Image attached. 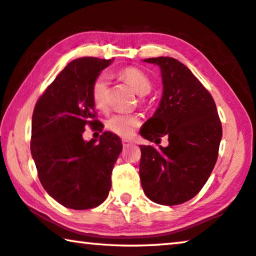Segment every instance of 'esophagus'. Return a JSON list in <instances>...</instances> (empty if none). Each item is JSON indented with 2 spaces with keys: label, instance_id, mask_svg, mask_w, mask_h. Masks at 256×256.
<instances>
[{
  "label": "esophagus",
  "instance_id": "obj_1",
  "mask_svg": "<svg viewBox=\"0 0 256 256\" xmlns=\"http://www.w3.org/2000/svg\"><path fill=\"white\" fill-rule=\"evenodd\" d=\"M134 144V142L132 140H122V145H124V148H128V146H130V145H132Z\"/></svg>",
  "mask_w": 256,
  "mask_h": 256
}]
</instances>
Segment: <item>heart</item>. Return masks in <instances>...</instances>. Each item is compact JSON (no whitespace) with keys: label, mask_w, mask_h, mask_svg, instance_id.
<instances>
[{"label":"heart","mask_w":256,"mask_h":256,"mask_svg":"<svg viewBox=\"0 0 256 256\" xmlns=\"http://www.w3.org/2000/svg\"><path fill=\"white\" fill-rule=\"evenodd\" d=\"M119 76L129 84L138 96H145L151 92L152 84L143 70L136 68H126L120 70ZM108 78L105 74L98 76L92 87V103L100 110H105L108 106ZM140 124V118L136 114H116L106 121V129L122 137L132 135L134 130Z\"/></svg>","instance_id":"obj_1"}]
</instances>
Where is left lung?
<instances>
[{"label": "left lung", "instance_id": "left-lung-1", "mask_svg": "<svg viewBox=\"0 0 256 256\" xmlns=\"http://www.w3.org/2000/svg\"><path fill=\"white\" fill-rule=\"evenodd\" d=\"M158 65L162 96L140 134L166 148L140 145V178L144 194L159 205H180L205 186L218 160L222 126L215 102L186 65L172 57L148 58Z\"/></svg>", "mask_w": 256, "mask_h": 256}]
</instances>
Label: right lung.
<instances>
[{
    "label": "right lung",
    "instance_id": "1",
    "mask_svg": "<svg viewBox=\"0 0 256 256\" xmlns=\"http://www.w3.org/2000/svg\"><path fill=\"white\" fill-rule=\"evenodd\" d=\"M112 62L84 57L68 62L33 112L30 152L38 178L50 196L70 210H89L108 198L113 167L122 150L120 137L111 132L89 142L82 137L88 124L94 128L100 124L92 87Z\"/></svg>",
    "mask_w": 256,
    "mask_h": 256
}]
</instances>
